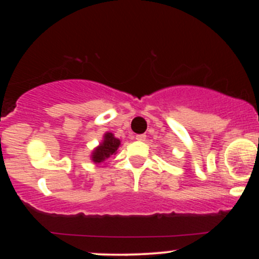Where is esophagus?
Returning <instances> with one entry per match:
<instances>
[{
  "instance_id": "1",
  "label": "esophagus",
  "mask_w": 259,
  "mask_h": 259,
  "mask_svg": "<svg viewBox=\"0 0 259 259\" xmlns=\"http://www.w3.org/2000/svg\"><path fill=\"white\" fill-rule=\"evenodd\" d=\"M135 139L138 140V141H145V140H146V135H144V134H141V135H136Z\"/></svg>"
}]
</instances>
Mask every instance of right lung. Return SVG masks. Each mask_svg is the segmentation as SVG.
Here are the masks:
<instances>
[{
  "mask_svg": "<svg viewBox=\"0 0 259 259\" xmlns=\"http://www.w3.org/2000/svg\"><path fill=\"white\" fill-rule=\"evenodd\" d=\"M120 145V140L115 139L113 136V134L107 133L103 139V142L100 145L96 150L92 153V160L95 163H101L103 160L111 157L113 153H115V151L118 150Z\"/></svg>",
  "mask_w": 259,
  "mask_h": 259,
  "instance_id": "add662e5",
  "label": "right lung"
}]
</instances>
